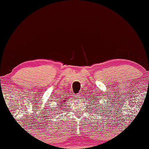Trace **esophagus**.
<instances>
[{"label":"esophagus","mask_w":149,"mask_h":149,"mask_svg":"<svg viewBox=\"0 0 149 149\" xmlns=\"http://www.w3.org/2000/svg\"><path fill=\"white\" fill-rule=\"evenodd\" d=\"M75 98H77V99H80L81 96L80 94H75Z\"/></svg>","instance_id":"1"}]
</instances>
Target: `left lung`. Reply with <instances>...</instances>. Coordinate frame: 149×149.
Masks as SVG:
<instances>
[{
  "instance_id": "left-lung-1",
  "label": "left lung",
  "mask_w": 149,
  "mask_h": 149,
  "mask_svg": "<svg viewBox=\"0 0 149 149\" xmlns=\"http://www.w3.org/2000/svg\"><path fill=\"white\" fill-rule=\"evenodd\" d=\"M89 100H91V103H92V105H93V106L91 107V108H90L91 111H93V109L94 110H96V111H99L100 113H102L103 111H104V109H103V107L102 105H100L98 104V103L100 102V100H98V98H97V97H93L92 98H89ZM105 107H104L105 108Z\"/></svg>"
}]
</instances>
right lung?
<instances>
[{"label": "right lung", "instance_id": "right-lung-1", "mask_svg": "<svg viewBox=\"0 0 149 149\" xmlns=\"http://www.w3.org/2000/svg\"><path fill=\"white\" fill-rule=\"evenodd\" d=\"M64 100H63V102L62 100H61V102H58L59 103H56V104H58V106H59V107H55L57 110H56L55 111H54V110H51V109L49 108V110H47V113H49V114H57V113H58V111H59V109H61V108H62V107H63V106H61V105H64V104H66L65 102L67 101L66 100H68V98H64ZM65 106H66V105H65ZM58 107H59L58 108ZM49 110L50 111L49 112L48 111Z\"/></svg>", "mask_w": 149, "mask_h": 149}]
</instances>
